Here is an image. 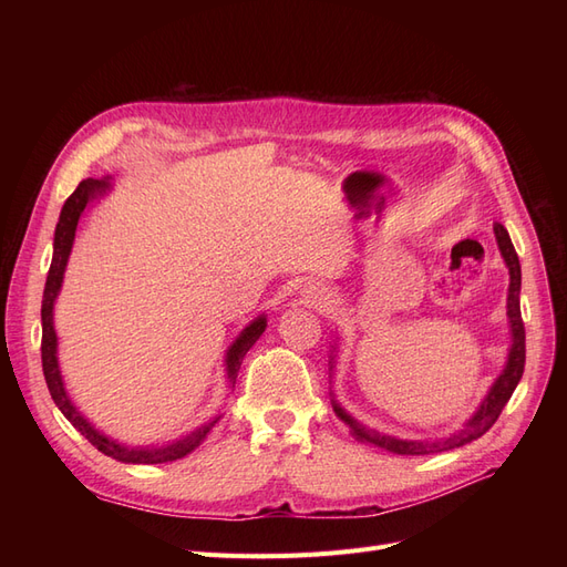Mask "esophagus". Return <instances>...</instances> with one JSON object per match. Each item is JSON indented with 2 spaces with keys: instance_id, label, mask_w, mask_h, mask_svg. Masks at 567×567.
I'll return each mask as SVG.
<instances>
[{
  "instance_id": "esophagus-1",
  "label": "esophagus",
  "mask_w": 567,
  "mask_h": 567,
  "mask_svg": "<svg viewBox=\"0 0 567 567\" xmlns=\"http://www.w3.org/2000/svg\"><path fill=\"white\" fill-rule=\"evenodd\" d=\"M305 293H310V290H305Z\"/></svg>"
}]
</instances>
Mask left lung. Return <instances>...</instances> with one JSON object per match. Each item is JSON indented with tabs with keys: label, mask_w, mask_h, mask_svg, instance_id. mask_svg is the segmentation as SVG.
<instances>
[{
	"label": "left lung",
	"mask_w": 567,
	"mask_h": 567,
	"mask_svg": "<svg viewBox=\"0 0 567 567\" xmlns=\"http://www.w3.org/2000/svg\"><path fill=\"white\" fill-rule=\"evenodd\" d=\"M494 234H496V244H499V250L504 255V260L508 265L511 271V286H508V319H511V331H513V346L508 352V364L504 369V373L496 379V383L492 385L489 394L485 398L483 406L477 409V414L461 427L458 433L442 437V440H423V442H411V440H398L390 435H381L375 431H369L362 423H357L350 414H346L338 404H333L336 416L346 423L352 435L362 442L373 444V447H381L385 452L392 454H404V456H421V454H435V452H447V450H456L463 447L477 437H483L489 427L499 419V414L504 411V406L508 404L513 390H516L518 381L523 379L525 371V323L520 317V262L516 248L511 244V236L504 229V225L494 221Z\"/></svg>",
	"instance_id": "8db88e82"
}]
</instances>
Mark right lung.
<instances>
[{
  "mask_svg": "<svg viewBox=\"0 0 567 567\" xmlns=\"http://www.w3.org/2000/svg\"><path fill=\"white\" fill-rule=\"evenodd\" d=\"M109 188V182H99V179H84L78 184L75 192L68 196V200L63 203V210L59 217L56 225V234H54V257H51V267H49V277H47V286H44V298H42V371H44V381L49 388L51 400L61 409V414L73 423L75 431H80L84 437H87L99 452H104L111 458H117L123 463H167V461H177L186 454H192L198 444H203V440L210 435L213 427L219 423L221 416H217L215 421H210L208 425L198 427L192 435H186L182 440H175L169 444H161V447H125V444H117L109 437L101 435L99 431L84 421L80 416V411L68 400V394L63 390V381L59 373V362H56V333H54V321H51V310H54V300L59 296V288L63 281V271H65V262L68 255H71L73 248V238H75V229H78V219L82 215V210L87 208V203ZM265 317L255 319L248 329H244V333L236 338L234 346L227 352V373L229 381L236 383L238 369H241V362L246 352L255 346V340L262 336L265 331Z\"/></svg>",
  "mask_w": 567,
  "mask_h": 567,
  "instance_id": "right-lung-1",
  "label": "right lung"
}]
</instances>
